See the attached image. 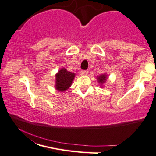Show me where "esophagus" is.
Returning a JSON list of instances; mask_svg holds the SVG:
<instances>
[{"label": "esophagus", "instance_id": "34e87169", "mask_svg": "<svg viewBox=\"0 0 156 156\" xmlns=\"http://www.w3.org/2000/svg\"><path fill=\"white\" fill-rule=\"evenodd\" d=\"M88 70H81V74L83 75V76H86L88 74Z\"/></svg>", "mask_w": 156, "mask_h": 156}]
</instances>
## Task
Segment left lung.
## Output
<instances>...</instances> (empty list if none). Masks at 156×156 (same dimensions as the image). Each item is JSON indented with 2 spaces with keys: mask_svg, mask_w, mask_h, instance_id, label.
I'll use <instances>...</instances> for the list:
<instances>
[{
  "mask_svg": "<svg viewBox=\"0 0 156 156\" xmlns=\"http://www.w3.org/2000/svg\"><path fill=\"white\" fill-rule=\"evenodd\" d=\"M107 75L106 74H101L100 76H97V80L98 81V83L101 85V86L102 87L103 84L107 81Z\"/></svg>",
  "mask_w": 156,
  "mask_h": 156,
  "instance_id": "obj_1",
  "label": "left lung"
}]
</instances>
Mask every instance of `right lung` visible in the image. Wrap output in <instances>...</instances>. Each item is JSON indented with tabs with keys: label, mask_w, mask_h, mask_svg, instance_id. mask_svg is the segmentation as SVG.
<instances>
[{
	"label": "right lung",
	"mask_w": 156,
	"mask_h": 156,
	"mask_svg": "<svg viewBox=\"0 0 156 156\" xmlns=\"http://www.w3.org/2000/svg\"><path fill=\"white\" fill-rule=\"evenodd\" d=\"M74 76V73L62 68L55 75V89L59 91H66L71 86Z\"/></svg>",
	"instance_id": "right-lung-1"
}]
</instances>
